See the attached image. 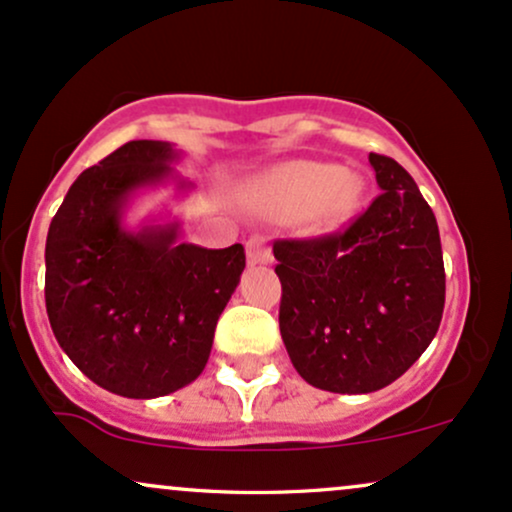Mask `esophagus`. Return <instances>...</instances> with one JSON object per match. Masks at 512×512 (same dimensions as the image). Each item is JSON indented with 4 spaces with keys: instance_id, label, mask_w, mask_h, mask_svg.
Instances as JSON below:
<instances>
[{
    "instance_id": "34e87169",
    "label": "esophagus",
    "mask_w": 512,
    "mask_h": 512,
    "mask_svg": "<svg viewBox=\"0 0 512 512\" xmlns=\"http://www.w3.org/2000/svg\"><path fill=\"white\" fill-rule=\"evenodd\" d=\"M246 258H249L251 266H268V263H273V254L268 241L263 237H251L246 241Z\"/></svg>"
}]
</instances>
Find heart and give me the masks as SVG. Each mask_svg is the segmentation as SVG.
I'll list each match as a JSON object with an SVG mask.
<instances>
[{"label":"heart","mask_w":512,"mask_h":512,"mask_svg":"<svg viewBox=\"0 0 512 512\" xmlns=\"http://www.w3.org/2000/svg\"><path fill=\"white\" fill-rule=\"evenodd\" d=\"M266 188L287 208H309L314 225L336 227L353 215L363 181L338 164L295 162L275 171Z\"/></svg>","instance_id":"b5f03b06"}]
</instances>
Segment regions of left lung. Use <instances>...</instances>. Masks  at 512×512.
Returning <instances> with one entry per match:
<instances>
[{
	"label": "left lung",
	"instance_id": "left-lung-1",
	"mask_svg": "<svg viewBox=\"0 0 512 512\" xmlns=\"http://www.w3.org/2000/svg\"><path fill=\"white\" fill-rule=\"evenodd\" d=\"M380 195L343 232L278 239L280 336L302 380L370 394L399 380L438 333V222L409 171L370 152Z\"/></svg>",
	"mask_w": 512,
	"mask_h": 512
}]
</instances>
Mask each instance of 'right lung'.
I'll return each mask as SVG.
<instances>
[{"label":"right lung","mask_w":512,"mask_h":512,"mask_svg":"<svg viewBox=\"0 0 512 512\" xmlns=\"http://www.w3.org/2000/svg\"><path fill=\"white\" fill-rule=\"evenodd\" d=\"M174 159L169 142L118 147L72 183L45 241V309L57 343L91 382L128 399L171 394L205 370L246 266L241 244H179V222L123 227L130 195L176 179Z\"/></svg>","instance_id":"add662e5"}]
</instances>
